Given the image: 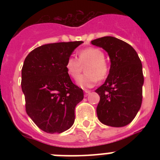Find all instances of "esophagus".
I'll return each instance as SVG.
<instances>
[{
    "label": "esophagus",
    "instance_id": "1",
    "mask_svg": "<svg viewBox=\"0 0 160 160\" xmlns=\"http://www.w3.org/2000/svg\"><path fill=\"white\" fill-rule=\"evenodd\" d=\"M90 94V90H85V97H87L88 95Z\"/></svg>",
    "mask_w": 160,
    "mask_h": 160
}]
</instances>
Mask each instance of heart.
Returning a JSON list of instances; mask_svg holds the SVG:
<instances>
[{"mask_svg":"<svg viewBox=\"0 0 160 160\" xmlns=\"http://www.w3.org/2000/svg\"><path fill=\"white\" fill-rule=\"evenodd\" d=\"M78 59L69 56L65 61V70L73 79H77L83 65L86 67L85 75L78 78L76 84L82 89H90L95 86L97 80H103L108 76L109 65L105 60V53L100 49L89 47L78 52Z\"/></svg>","mask_w":160,"mask_h":160,"instance_id":"b5f03b06","label":"heart"}]
</instances>
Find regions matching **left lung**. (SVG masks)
I'll list each match as a JSON object with an SVG mask.
<instances>
[{"label": "left lung", "instance_id": "obj_1", "mask_svg": "<svg viewBox=\"0 0 160 160\" xmlns=\"http://www.w3.org/2000/svg\"><path fill=\"white\" fill-rule=\"evenodd\" d=\"M91 44L104 49L110 59L108 77L95 90L100 98L98 119L105 125L125 126L136 116L142 104L141 60L130 45L113 36L95 39Z\"/></svg>", "mask_w": 160, "mask_h": 160}]
</instances>
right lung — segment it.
<instances>
[{"label": "right lung", "mask_w": 160, "mask_h": 160, "mask_svg": "<svg viewBox=\"0 0 160 160\" xmlns=\"http://www.w3.org/2000/svg\"><path fill=\"white\" fill-rule=\"evenodd\" d=\"M83 41L39 46L29 53L21 70L26 110L34 123L50 134L62 133L75 122V108L84 93L73 84L65 61Z\"/></svg>", "instance_id": "obj_1"}]
</instances>
